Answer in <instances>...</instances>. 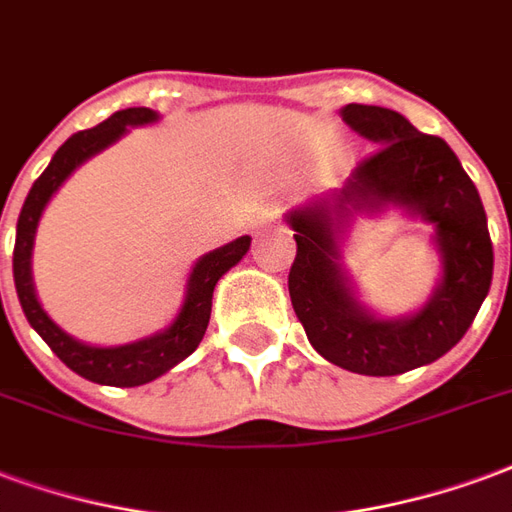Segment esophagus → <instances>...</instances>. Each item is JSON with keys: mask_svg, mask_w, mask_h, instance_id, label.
Returning a JSON list of instances; mask_svg holds the SVG:
<instances>
[{"mask_svg": "<svg viewBox=\"0 0 512 512\" xmlns=\"http://www.w3.org/2000/svg\"><path fill=\"white\" fill-rule=\"evenodd\" d=\"M278 215H281V204H267V207L261 210L259 220H261V223H270V220H275Z\"/></svg>", "mask_w": 512, "mask_h": 512, "instance_id": "34e87169", "label": "esophagus"}]
</instances>
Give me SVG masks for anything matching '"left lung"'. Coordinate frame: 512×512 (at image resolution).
I'll list each match as a JSON object with an SVG mask.
<instances>
[{"label":"left lung","mask_w":512,"mask_h":512,"mask_svg":"<svg viewBox=\"0 0 512 512\" xmlns=\"http://www.w3.org/2000/svg\"><path fill=\"white\" fill-rule=\"evenodd\" d=\"M341 117L376 149L365 155L333 204L289 215L297 256L289 294L308 341L352 374L395 376L439 360L475 322L491 289L494 248L483 201L455 152L414 128L398 111L349 103ZM398 203L437 226L446 275L432 302L409 320H376L345 289L334 264L332 212Z\"/></svg>","instance_id":"8db88e82"}]
</instances>
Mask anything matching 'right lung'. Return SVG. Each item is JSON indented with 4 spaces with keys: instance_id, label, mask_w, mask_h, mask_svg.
Segmentation results:
<instances>
[{
    "instance_id": "add662e5",
    "label": "right lung",
    "mask_w": 512,
    "mask_h": 512,
    "mask_svg": "<svg viewBox=\"0 0 512 512\" xmlns=\"http://www.w3.org/2000/svg\"><path fill=\"white\" fill-rule=\"evenodd\" d=\"M152 119H155V111H149V108H125V111L111 114L106 122H100L95 128L73 133L57 149L48 169L35 179V185L29 190L24 207H21V215H18L13 278H16V292L26 319L70 371H76L78 376H84L89 382L111 384V387H138V384L152 382V379L166 374L169 368L182 363L188 354L196 352V346L201 343V338L207 333V324H210L215 283L251 248V237H240V240L229 242V245H223L218 251L207 253L204 259L196 261V267L190 272L188 297H185V305H182L174 324L169 330L144 338V341L98 349V346L78 343L76 338L62 333L57 324L48 319L35 297L32 270H29L35 229L37 220L43 215V207L84 160L92 158L100 149H106L108 144H114L128 130V125H144Z\"/></svg>"
}]
</instances>
